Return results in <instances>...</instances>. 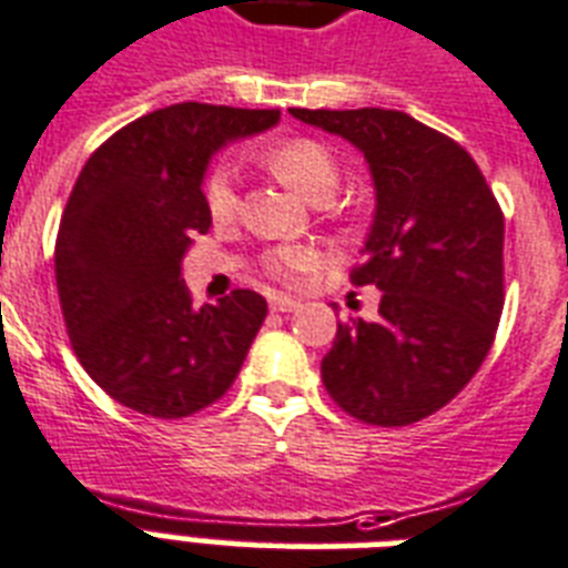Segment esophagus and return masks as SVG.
<instances>
[{
  "instance_id": "34e87169",
  "label": "esophagus",
  "mask_w": 568,
  "mask_h": 568,
  "mask_svg": "<svg viewBox=\"0 0 568 568\" xmlns=\"http://www.w3.org/2000/svg\"><path fill=\"white\" fill-rule=\"evenodd\" d=\"M270 307H272V311H281V314H287V311H296L298 298H290V296H281V293H275V296H270Z\"/></svg>"
}]
</instances>
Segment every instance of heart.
Masks as SVG:
<instances>
[{
  "mask_svg": "<svg viewBox=\"0 0 568 568\" xmlns=\"http://www.w3.org/2000/svg\"><path fill=\"white\" fill-rule=\"evenodd\" d=\"M266 162L290 189H296L298 195L307 197V201L334 195L337 180H341L332 151L314 139H287V142L275 144L266 153ZM204 204L206 213L213 215L215 222H224L236 213V178L231 165L222 162V165L210 169L204 180ZM263 263H266V272L275 278L298 281L314 270L316 254L305 245H284V248H272Z\"/></svg>",
  "mask_w": 568,
  "mask_h": 568,
  "instance_id": "heart-1",
  "label": "heart"
}]
</instances>
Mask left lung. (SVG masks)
<instances>
[{
	"label": "left lung",
	"mask_w": 568,
	"mask_h": 568,
	"mask_svg": "<svg viewBox=\"0 0 568 568\" xmlns=\"http://www.w3.org/2000/svg\"><path fill=\"white\" fill-rule=\"evenodd\" d=\"M364 153L376 215L353 284L382 290L373 323L346 320L323 358L337 406L408 426L480 371L504 311V213L463 144L397 109H290Z\"/></svg>",
	"instance_id": "8db88e82"
}]
</instances>
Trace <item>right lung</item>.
I'll list each match as a JSON object with an SVG mask.
<instances>
[{
    "mask_svg": "<svg viewBox=\"0 0 568 568\" xmlns=\"http://www.w3.org/2000/svg\"><path fill=\"white\" fill-rule=\"evenodd\" d=\"M278 118V109L165 105L109 135L79 171L55 240V284L79 364L121 406L178 420L234 385L266 298L234 290L192 307L180 272L192 236L213 222L201 189L210 156Z\"/></svg>",
    "mask_w": 568,
    "mask_h": 568,
    "instance_id": "1",
    "label": "right lung"
}]
</instances>
